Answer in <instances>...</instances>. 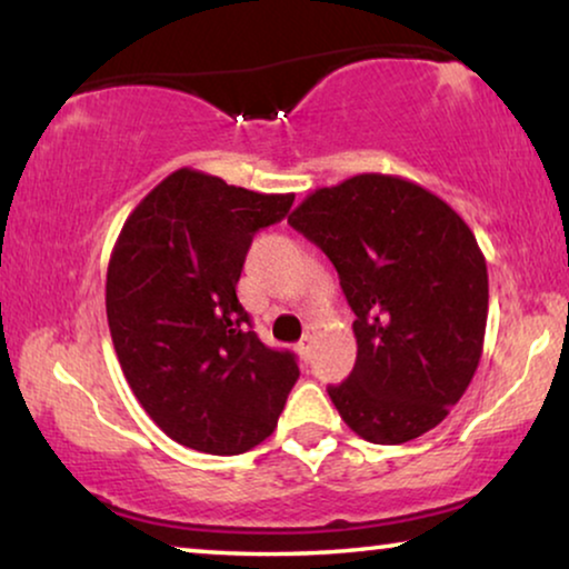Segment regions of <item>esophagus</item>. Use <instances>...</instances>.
Segmentation results:
<instances>
[{
	"label": "esophagus",
	"mask_w": 569,
	"mask_h": 569,
	"mask_svg": "<svg viewBox=\"0 0 569 569\" xmlns=\"http://www.w3.org/2000/svg\"><path fill=\"white\" fill-rule=\"evenodd\" d=\"M295 349H298L300 360H302V362H308V360H310V352H313V345H310V337H306V339H302V341H300V345H298V347H295Z\"/></svg>",
	"instance_id": "34e87169"
}]
</instances>
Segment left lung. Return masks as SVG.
I'll return each mask as SVG.
<instances>
[{
  "label": "left lung",
  "mask_w": 569,
  "mask_h": 569,
  "mask_svg": "<svg viewBox=\"0 0 569 569\" xmlns=\"http://www.w3.org/2000/svg\"><path fill=\"white\" fill-rule=\"evenodd\" d=\"M339 271L357 362L329 396L378 446L430 432L469 388L485 349V253L448 201L409 178L360 173L308 193L287 217Z\"/></svg>",
  "instance_id": "left-lung-1"
}]
</instances>
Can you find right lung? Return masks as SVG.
Segmentation results:
<instances>
[{"instance_id": "obj_1", "label": "right lung", "mask_w": 569, "mask_h": 569, "mask_svg": "<svg viewBox=\"0 0 569 569\" xmlns=\"http://www.w3.org/2000/svg\"><path fill=\"white\" fill-rule=\"evenodd\" d=\"M292 201L178 168L116 238L106 274L116 357L152 422L186 448H256L300 376L290 352L261 345L236 295L253 232L282 220Z\"/></svg>"}]
</instances>
